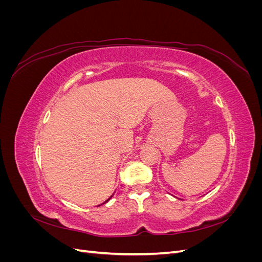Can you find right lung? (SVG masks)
<instances>
[{"label":"right lung","mask_w":262,"mask_h":262,"mask_svg":"<svg viewBox=\"0 0 262 262\" xmlns=\"http://www.w3.org/2000/svg\"><path fill=\"white\" fill-rule=\"evenodd\" d=\"M112 196H113V195H112ZM112 196H110V198H109V199H108V200H106V201H105V202H104V203H106V202H108V201H109V200H110V199H112ZM98 207H99V205H98Z\"/></svg>","instance_id":"add662e5"}]
</instances>
